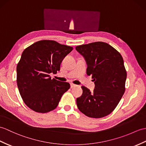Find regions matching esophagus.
I'll return each mask as SVG.
<instances>
[{"label":"esophagus","instance_id":"obj_1","mask_svg":"<svg viewBox=\"0 0 146 146\" xmlns=\"http://www.w3.org/2000/svg\"><path fill=\"white\" fill-rule=\"evenodd\" d=\"M76 86H77V85H76V84H73V83H71V84H70L71 88H74V87H76Z\"/></svg>","mask_w":146,"mask_h":146}]
</instances>
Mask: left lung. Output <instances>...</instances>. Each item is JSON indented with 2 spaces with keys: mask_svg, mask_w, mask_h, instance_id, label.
<instances>
[{
  "mask_svg": "<svg viewBox=\"0 0 146 146\" xmlns=\"http://www.w3.org/2000/svg\"><path fill=\"white\" fill-rule=\"evenodd\" d=\"M87 64L86 73L92 75L93 92L81 86L83 94L76 99L79 110L86 116L101 118L116 108L125 91L127 73L121 54L107 43L97 42L76 46Z\"/></svg>",
  "mask_w": 146,
  "mask_h": 146,
  "instance_id": "left-lung-1",
  "label": "left lung"
}]
</instances>
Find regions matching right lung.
Masks as SVG:
<instances>
[{"mask_svg":"<svg viewBox=\"0 0 146 146\" xmlns=\"http://www.w3.org/2000/svg\"><path fill=\"white\" fill-rule=\"evenodd\" d=\"M73 47L53 40H40L23 51L17 66V83L23 102L37 113L55 110L70 84L50 74L60 71L61 63Z\"/></svg>","mask_w":146,"mask_h":146,"instance_id":"obj_1","label":"right lung"}]
</instances>
